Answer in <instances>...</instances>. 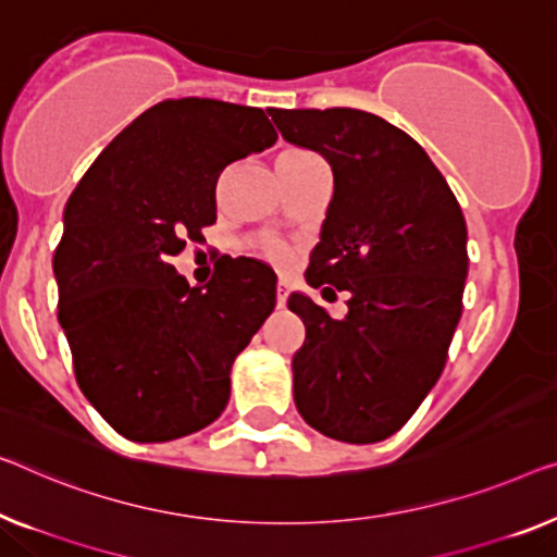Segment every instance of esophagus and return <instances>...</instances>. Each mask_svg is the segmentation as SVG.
Segmentation results:
<instances>
[{"mask_svg":"<svg viewBox=\"0 0 557 557\" xmlns=\"http://www.w3.org/2000/svg\"><path fill=\"white\" fill-rule=\"evenodd\" d=\"M287 295H289V282L277 280V307H285Z\"/></svg>","mask_w":557,"mask_h":557,"instance_id":"obj_1","label":"esophagus"}]
</instances>
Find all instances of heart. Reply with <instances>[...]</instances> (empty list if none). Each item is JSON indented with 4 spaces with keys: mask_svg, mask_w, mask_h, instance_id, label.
Instances as JSON below:
<instances>
[{
    "mask_svg": "<svg viewBox=\"0 0 557 557\" xmlns=\"http://www.w3.org/2000/svg\"><path fill=\"white\" fill-rule=\"evenodd\" d=\"M285 154H289V157H314V154H310V152H305V149H289V152H285ZM268 257H270L272 262L285 264V262H287V257H289V252H287V247H282V245H272L270 250H268Z\"/></svg>",
    "mask_w": 557,
    "mask_h": 557,
    "instance_id": "obj_1",
    "label": "heart"
}]
</instances>
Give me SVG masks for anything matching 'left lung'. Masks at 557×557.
<instances>
[{
  "mask_svg": "<svg viewBox=\"0 0 557 557\" xmlns=\"http://www.w3.org/2000/svg\"><path fill=\"white\" fill-rule=\"evenodd\" d=\"M268 112L289 145L325 157L335 182L307 285L350 293L343 320L289 295L307 330L293 358L295 405L322 435L380 443L445 368L468 277L462 210L425 149L377 114Z\"/></svg>",
  "mask_w": 557,
  "mask_h": 557,
  "instance_id": "obj_1",
  "label": "left lung"
}]
</instances>
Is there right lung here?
I'll return each mask as SVG.
<instances>
[{"instance_id": "1", "label": "right lung", "mask_w": 557, "mask_h": 557, "mask_svg": "<svg viewBox=\"0 0 557 557\" xmlns=\"http://www.w3.org/2000/svg\"><path fill=\"white\" fill-rule=\"evenodd\" d=\"M257 107L168 99L124 127L66 199L60 325L92 408L135 443L193 435L227 408L230 370L275 310L277 277L225 257L205 287L172 257L218 220L220 172L275 145Z\"/></svg>"}]
</instances>
